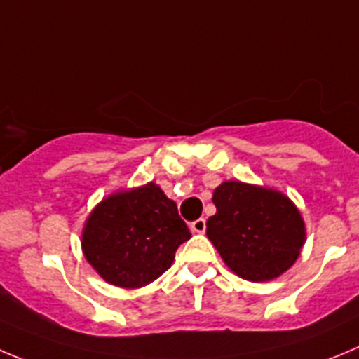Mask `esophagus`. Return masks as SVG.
Masks as SVG:
<instances>
[{"mask_svg":"<svg viewBox=\"0 0 359 359\" xmlns=\"http://www.w3.org/2000/svg\"><path fill=\"white\" fill-rule=\"evenodd\" d=\"M191 230H193L195 233L205 232V219H203V217H200V219L193 221V223H191Z\"/></svg>","mask_w":359,"mask_h":359,"instance_id":"34e87169","label":"esophagus"}]
</instances>
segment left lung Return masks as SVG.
<instances>
[{
    "label": "left lung",
    "mask_w": 359,
    "mask_h": 359,
    "mask_svg": "<svg viewBox=\"0 0 359 359\" xmlns=\"http://www.w3.org/2000/svg\"><path fill=\"white\" fill-rule=\"evenodd\" d=\"M207 237L232 273L271 281L289 271L306 241L296 203L273 187L225 180L214 189Z\"/></svg>",
    "instance_id": "obj_1"
}]
</instances>
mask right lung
<instances>
[{
    "label": "right lung",
    "instance_id": "add662e5",
    "mask_svg": "<svg viewBox=\"0 0 359 359\" xmlns=\"http://www.w3.org/2000/svg\"><path fill=\"white\" fill-rule=\"evenodd\" d=\"M191 237L177 203L156 182L118 189L100 200L81 232L86 262L106 283L142 289L172 267Z\"/></svg>",
    "mask_w": 359,
    "mask_h": 359
}]
</instances>
